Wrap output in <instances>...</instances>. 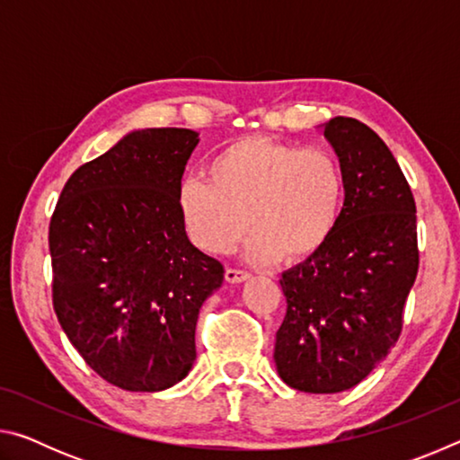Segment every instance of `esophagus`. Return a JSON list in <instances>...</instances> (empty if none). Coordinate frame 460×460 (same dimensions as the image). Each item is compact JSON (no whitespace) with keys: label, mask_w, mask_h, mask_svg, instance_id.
I'll use <instances>...</instances> for the list:
<instances>
[{"label":"esophagus","mask_w":460,"mask_h":460,"mask_svg":"<svg viewBox=\"0 0 460 460\" xmlns=\"http://www.w3.org/2000/svg\"><path fill=\"white\" fill-rule=\"evenodd\" d=\"M252 278V274L249 271H243V270H235V268H227L225 270V279L231 284H241L245 282V279Z\"/></svg>","instance_id":"34e87169"}]
</instances>
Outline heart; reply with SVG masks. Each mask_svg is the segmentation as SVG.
Returning a JSON list of instances; mask_svg holds the SVG:
<instances>
[{
    "label": "heart",
    "instance_id": "b5f03b06",
    "mask_svg": "<svg viewBox=\"0 0 460 460\" xmlns=\"http://www.w3.org/2000/svg\"><path fill=\"white\" fill-rule=\"evenodd\" d=\"M207 176H186L176 189L186 235L202 252L223 255L252 227L247 258L258 263L313 258L345 200V174L331 150L263 136L223 147Z\"/></svg>",
    "mask_w": 460,
    "mask_h": 460
}]
</instances>
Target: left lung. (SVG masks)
<instances>
[{"label":"left lung","instance_id":"1","mask_svg":"<svg viewBox=\"0 0 460 460\" xmlns=\"http://www.w3.org/2000/svg\"><path fill=\"white\" fill-rule=\"evenodd\" d=\"M345 174V202L326 245L279 279V377L298 392L359 384L398 342L418 274L416 202L394 154L353 118L324 123Z\"/></svg>","mask_w":460,"mask_h":460}]
</instances>
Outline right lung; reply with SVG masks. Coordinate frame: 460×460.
<instances>
[{"label":"right lung","instance_id":"obj_1","mask_svg":"<svg viewBox=\"0 0 460 460\" xmlns=\"http://www.w3.org/2000/svg\"><path fill=\"white\" fill-rule=\"evenodd\" d=\"M197 144L192 129L131 131L75 170L50 219L54 313L84 363L128 392L189 376L199 310L223 284L176 207Z\"/></svg>","mask_w":460,"mask_h":460}]
</instances>
